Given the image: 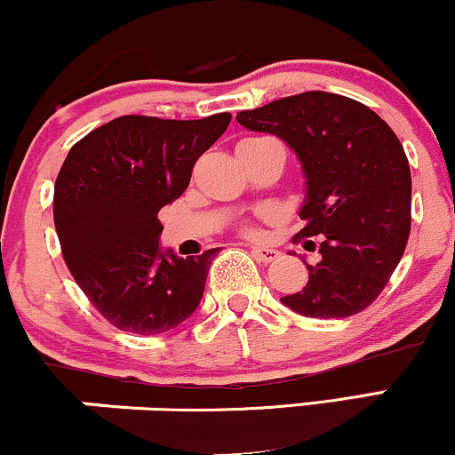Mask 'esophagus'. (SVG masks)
Masks as SVG:
<instances>
[{
    "mask_svg": "<svg viewBox=\"0 0 455 455\" xmlns=\"http://www.w3.org/2000/svg\"><path fill=\"white\" fill-rule=\"evenodd\" d=\"M252 254H254V259L260 260V263H271V260H275L280 257L278 250L265 248V245H254Z\"/></svg>",
    "mask_w": 455,
    "mask_h": 455,
    "instance_id": "obj_1",
    "label": "esophagus"
}]
</instances>
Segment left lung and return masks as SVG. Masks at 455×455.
<instances>
[{"label": "left lung", "mask_w": 455, "mask_h": 455, "mask_svg": "<svg viewBox=\"0 0 455 455\" xmlns=\"http://www.w3.org/2000/svg\"><path fill=\"white\" fill-rule=\"evenodd\" d=\"M237 122L291 145L306 175V224L293 239L318 237L321 260L306 265L307 284L282 304L312 318L365 310L411 233V169L394 130L365 104L329 92L280 98L237 113Z\"/></svg>", "instance_id": "left-lung-1"}]
</instances>
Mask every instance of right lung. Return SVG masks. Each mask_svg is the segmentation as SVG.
<instances>
[{
    "mask_svg": "<svg viewBox=\"0 0 455 455\" xmlns=\"http://www.w3.org/2000/svg\"><path fill=\"white\" fill-rule=\"evenodd\" d=\"M231 113L205 119L124 115L72 145L55 181L61 254L96 310L122 331L158 336L198 307L218 248L162 252L158 212L184 195Z\"/></svg>",
    "mask_w": 455,
    "mask_h": 455,
    "instance_id": "1",
    "label": "right lung"
}]
</instances>
